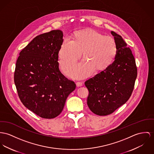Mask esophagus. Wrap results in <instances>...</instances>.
<instances>
[{
  "mask_svg": "<svg viewBox=\"0 0 154 154\" xmlns=\"http://www.w3.org/2000/svg\"><path fill=\"white\" fill-rule=\"evenodd\" d=\"M76 85H77V87H80V86L82 85V83L81 82H77L76 83Z\"/></svg>",
  "mask_w": 154,
  "mask_h": 154,
  "instance_id": "obj_1",
  "label": "esophagus"
}]
</instances>
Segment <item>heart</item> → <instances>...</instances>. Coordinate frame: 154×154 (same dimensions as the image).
Instances as JSON below:
<instances>
[{
  "label": "heart",
  "mask_w": 154,
  "mask_h": 154,
  "mask_svg": "<svg viewBox=\"0 0 154 154\" xmlns=\"http://www.w3.org/2000/svg\"><path fill=\"white\" fill-rule=\"evenodd\" d=\"M117 45L114 38L93 30L76 32L73 39L64 37L59 50V62L65 70L80 59L83 53L85 59L68 69L72 77L82 79L94 70H102L110 65L117 53Z\"/></svg>",
  "instance_id": "heart-1"
}]
</instances>
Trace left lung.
<instances>
[{
  "label": "left lung",
  "instance_id": "left-lung-1",
  "mask_svg": "<svg viewBox=\"0 0 154 154\" xmlns=\"http://www.w3.org/2000/svg\"><path fill=\"white\" fill-rule=\"evenodd\" d=\"M117 53L103 71L85 82L89 94L87 105L95 114L105 116L114 112L130 98L137 77L135 58L122 37L113 31Z\"/></svg>",
  "mask_w": 154,
  "mask_h": 154
}]
</instances>
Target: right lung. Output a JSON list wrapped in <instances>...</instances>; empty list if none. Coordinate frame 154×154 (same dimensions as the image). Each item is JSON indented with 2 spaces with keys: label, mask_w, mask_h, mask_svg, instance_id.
Segmentation results:
<instances>
[{
  "label": "right lung",
  "mask_w": 154,
  "mask_h": 154,
  "mask_svg": "<svg viewBox=\"0 0 154 154\" xmlns=\"http://www.w3.org/2000/svg\"><path fill=\"white\" fill-rule=\"evenodd\" d=\"M63 32L51 30L35 37L20 52L14 82L24 106L43 119H54L62 112L75 83L59 68Z\"/></svg>",
  "instance_id": "1"
}]
</instances>
